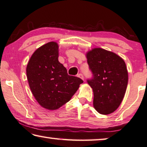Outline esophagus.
Returning <instances> with one entry per match:
<instances>
[{
	"mask_svg": "<svg viewBox=\"0 0 147 147\" xmlns=\"http://www.w3.org/2000/svg\"><path fill=\"white\" fill-rule=\"evenodd\" d=\"M78 76V78H81V79H83V80H84V77H83L82 74H78V76Z\"/></svg>",
	"mask_w": 147,
	"mask_h": 147,
	"instance_id": "esophagus-1",
	"label": "esophagus"
}]
</instances>
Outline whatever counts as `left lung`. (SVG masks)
Here are the masks:
<instances>
[{
	"mask_svg": "<svg viewBox=\"0 0 147 147\" xmlns=\"http://www.w3.org/2000/svg\"><path fill=\"white\" fill-rule=\"evenodd\" d=\"M86 58L92 73L87 83L93 90L94 107L100 114L111 113L121 105L126 93L128 74L125 62L102 48L87 52Z\"/></svg>",
	"mask_w": 147,
	"mask_h": 147,
	"instance_id": "8db88e82",
	"label": "left lung"
}]
</instances>
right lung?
Returning a JSON list of instances; mask_svg holds the SVG:
<instances>
[{
  "label": "right lung",
  "mask_w": 147,
  "mask_h": 147,
  "mask_svg": "<svg viewBox=\"0 0 147 147\" xmlns=\"http://www.w3.org/2000/svg\"><path fill=\"white\" fill-rule=\"evenodd\" d=\"M59 45L51 42L37 49L26 66V76L33 96L41 106L59 109L69 102L83 83L69 76L59 60Z\"/></svg>",
  "instance_id": "add662e5"
}]
</instances>
